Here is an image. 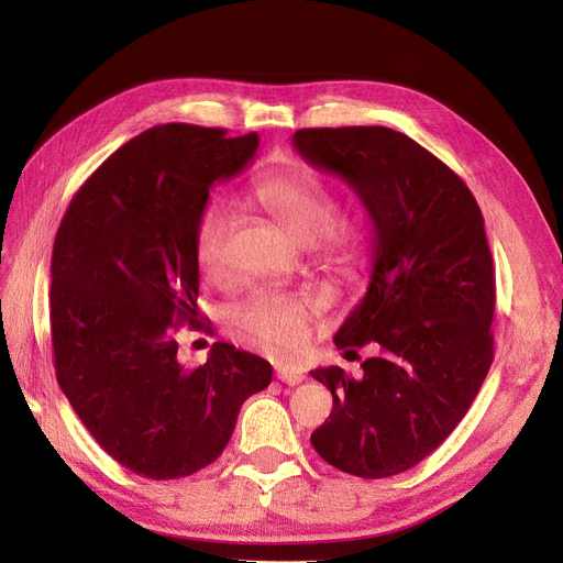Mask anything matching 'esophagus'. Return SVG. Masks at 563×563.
Here are the masks:
<instances>
[{
  "mask_svg": "<svg viewBox=\"0 0 563 563\" xmlns=\"http://www.w3.org/2000/svg\"><path fill=\"white\" fill-rule=\"evenodd\" d=\"M277 378L286 385H298L305 380V373L300 368H294V366H279L277 368Z\"/></svg>",
  "mask_w": 563,
  "mask_h": 563,
  "instance_id": "34e87169",
  "label": "esophagus"
}]
</instances>
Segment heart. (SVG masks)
I'll return each instance as SVG.
<instances>
[{"label": "heart", "instance_id": "1", "mask_svg": "<svg viewBox=\"0 0 563 563\" xmlns=\"http://www.w3.org/2000/svg\"><path fill=\"white\" fill-rule=\"evenodd\" d=\"M251 207L267 213L302 246H310L314 261L338 275H350L364 258V230L338 218V199L321 180L308 174H269L246 190ZM230 216L223 207L203 209L195 225L192 255L199 277L209 284L228 275ZM319 314V300L310 294L258 291L244 300L230 317L234 333L269 354L296 356L308 345L310 323Z\"/></svg>", "mask_w": 563, "mask_h": 563}]
</instances>
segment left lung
<instances>
[{"label": "left lung", "mask_w": 563, "mask_h": 563, "mask_svg": "<svg viewBox=\"0 0 563 563\" xmlns=\"http://www.w3.org/2000/svg\"><path fill=\"white\" fill-rule=\"evenodd\" d=\"M294 145L347 180L373 220L368 291L333 338L371 356L362 378L312 371L333 395L312 446L362 479L395 476L457 428L490 368L496 272L484 216L463 178L395 129H300Z\"/></svg>", "instance_id": "8db88e82"}]
</instances>
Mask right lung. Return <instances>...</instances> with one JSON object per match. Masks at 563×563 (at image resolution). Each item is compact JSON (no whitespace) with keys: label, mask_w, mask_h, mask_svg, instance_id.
Returning a JSON list of instances; mask_svg holds the SVG:
<instances>
[{"label":"right lung","mask_w":563,"mask_h":563,"mask_svg":"<svg viewBox=\"0 0 563 563\" xmlns=\"http://www.w3.org/2000/svg\"><path fill=\"white\" fill-rule=\"evenodd\" d=\"M258 133L159 124L100 164L67 207L51 255V347L67 401L110 457L145 479L211 465L242 404L269 385L263 356L213 343L178 362L201 321L192 244L211 185L240 174Z\"/></svg>","instance_id":"right-lung-1"}]
</instances>
